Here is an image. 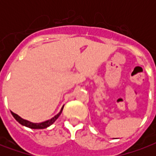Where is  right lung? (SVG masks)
<instances>
[{
	"mask_svg": "<svg viewBox=\"0 0 156 156\" xmlns=\"http://www.w3.org/2000/svg\"><path fill=\"white\" fill-rule=\"evenodd\" d=\"M63 108H64V105L63 107L61 108V111L59 112L58 114H56V116H54L52 118H51L50 120H48V121H44V122H41V123H33V122H30V121H27V120H25V119H23L22 117H20V116H18V115H17L16 113H14V112H11V113H12V115H13V116L15 118V120L17 121H18V123H20L21 125H23V126H26V127H28V128H30V129H45L47 128V127H48V126H50L51 125H52V124L56 121V120L57 118H58L59 116H60V115L61 114V112H62V110H63Z\"/></svg>",
	"mask_w": 156,
	"mask_h": 156,
	"instance_id": "add662e5",
	"label": "right lung"
}]
</instances>
